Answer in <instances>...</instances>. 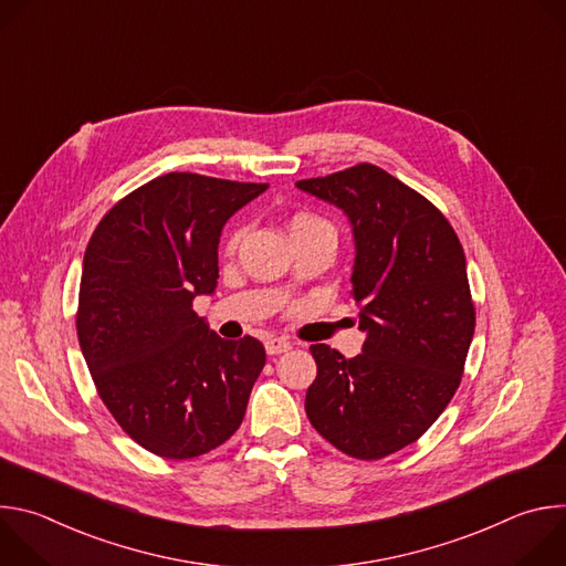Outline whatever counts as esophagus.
Instances as JSON below:
<instances>
[{"label": "esophagus", "instance_id": "esophagus-1", "mask_svg": "<svg viewBox=\"0 0 566 566\" xmlns=\"http://www.w3.org/2000/svg\"><path fill=\"white\" fill-rule=\"evenodd\" d=\"M264 347H266V354H269V356H277V354L289 352V349H291V343H289L286 338H275V336H271V338H266Z\"/></svg>", "mask_w": 566, "mask_h": 566}]
</instances>
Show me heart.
Listing matches in <instances>:
<instances>
[{
  "label": "heart",
  "mask_w": 566,
  "mask_h": 566,
  "mask_svg": "<svg viewBox=\"0 0 566 566\" xmlns=\"http://www.w3.org/2000/svg\"><path fill=\"white\" fill-rule=\"evenodd\" d=\"M289 230H291V237H297V234H308V232H319V230H327V232H334V226L325 219L319 217L317 212H311V210H297L291 219H289ZM241 237H244V230L237 228L228 234L226 239V251L228 253H234Z\"/></svg>",
  "instance_id": "1"
}]
</instances>
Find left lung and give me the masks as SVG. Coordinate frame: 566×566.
Here are the masks:
<instances>
[{
    "instance_id": "8db88e82",
    "label": "left lung",
    "mask_w": 566,
    "mask_h": 566,
    "mask_svg": "<svg viewBox=\"0 0 566 566\" xmlns=\"http://www.w3.org/2000/svg\"><path fill=\"white\" fill-rule=\"evenodd\" d=\"M297 188L336 203L354 226L352 295L367 332L356 358L311 345L317 374L304 410L340 452L382 459L426 434L461 382L474 334L463 247L434 203L378 166Z\"/></svg>"
}]
</instances>
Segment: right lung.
<instances>
[{
	"label": "right lung",
	"mask_w": 566,
	"mask_h": 566,
	"mask_svg": "<svg viewBox=\"0 0 566 566\" xmlns=\"http://www.w3.org/2000/svg\"><path fill=\"white\" fill-rule=\"evenodd\" d=\"M266 188L170 172L114 203L90 239L80 349L105 408L151 454H206L244 421L264 345L219 338L192 302L217 286L223 223Z\"/></svg>",
	"instance_id": "obj_1"
}]
</instances>
